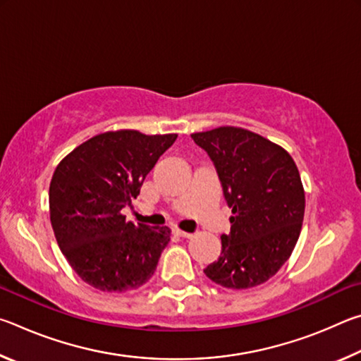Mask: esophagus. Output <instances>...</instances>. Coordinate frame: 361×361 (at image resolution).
Instances as JSON below:
<instances>
[{"instance_id":"34e87169","label":"esophagus","mask_w":361,"mask_h":361,"mask_svg":"<svg viewBox=\"0 0 361 361\" xmlns=\"http://www.w3.org/2000/svg\"><path fill=\"white\" fill-rule=\"evenodd\" d=\"M173 232H175L176 235H180V237H185V239H191V237H192L191 232H185V231H181V229H175Z\"/></svg>"}]
</instances>
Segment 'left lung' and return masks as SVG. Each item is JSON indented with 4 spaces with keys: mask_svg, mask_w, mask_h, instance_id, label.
Here are the masks:
<instances>
[{
    "mask_svg": "<svg viewBox=\"0 0 361 361\" xmlns=\"http://www.w3.org/2000/svg\"><path fill=\"white\" fill-rule=\"evenodd\" d=\"M191 137L212 157L232 209L221 256L204 269L205 276L232 290L267 282L301 234L305 194L295 161L282 146L242 127L223 126Z\"/></svg>",
    "mask_w": 361,
    "mask_h": 361,
    "instance_id": "1",
    "label": "left lung"
}]
</instances>
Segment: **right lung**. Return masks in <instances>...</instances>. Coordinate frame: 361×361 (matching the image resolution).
Listing matches in <instances>:
<instances>
[{
	"label": "right lung",
	"instance_id": "right-lung-1",
	"mask_svg": "<svg viewBox=\"0 0 361 361\" xmlns=\"http://www.w3.org/2000/svg\"><path fill=\"white\" fill-rule=\"evenodd\" d=\"M176 137L103 132L59 162L49 186L51 224L73 271L94 288L137 290L154 274L170 229L133 224L122 209L140 194L146 175Z\"/></svg>",
	"mask_w": 361,
	"mask_h": 361
}]
</instances>
